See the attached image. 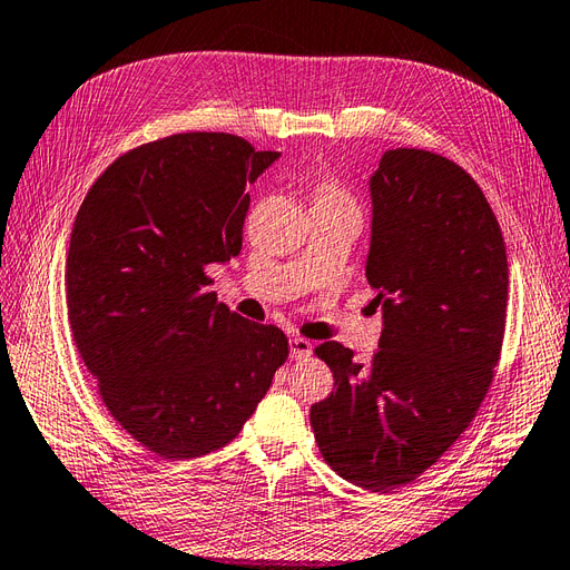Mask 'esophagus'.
<instances>
[{"label": "esophagus", "mask_w": 570, "mask_h": 570, "mask_svg": "<svg viewBox=\"0 0 570 570\" xmlns=\"http://www.w3.org/2000/svg\"><path fill=\"white\" fill-rule=\"evenodd\" d=\"M314 351V345L307 338H289V355L295 360H304L309 357Z\"/></svg>", "instance_id": "obj_1"}]
</instances>
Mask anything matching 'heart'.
<instances>
[{
    "mask_svg": "<svg viewBox=\"0 0 570 570\" xmlns=\"http://www.w3.org/2000/svg\"><path fill=\"white\" fill-rule=\"evenodd\" d=\"M316 198H345V196H343V193H341L336 186L326 184V186H322V190H318Z\"/></svg>",
    "mask_w": 570,
    "mask_h": 570,
    "instance_id": "b5f03b06",
    "label": "heart"
}]
</instances>
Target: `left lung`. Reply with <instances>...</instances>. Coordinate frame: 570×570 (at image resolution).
Wrapping results in <instances>:
<instances>
[{
    "label": "left lung",
    "instance_id": "8db88e82",
    "mask_svg": "<svg viewBox=\"0 0 570 570\" xmlns=\"http://www.w3.org/2000/svg\"><path fill=\"white\" fill-rule=\"evenodd\" d=\"M370 198L365 275L382 304L380 351L360 365L338 341L316 345L336 382L309 421L336 474L390 493L448 452L489 392L508 256L476 180L433 151H384Z\"/></svg>",
    "mask_w": 570,
    "mask_h": 570
}]
</instances>
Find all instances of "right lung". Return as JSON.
<instances>
[{
    "label": "right lung",
    "mask_w": 570,
    "mask_h": 570,
    "mask_svg": "<svg viewBox=\"0 0 570 570\" xmlns=\"http://www.w3.org/2000/svg\"><path fill=\"white\" fill-rule=\"evenodd\" d=\"M281 157L180 132L99 176L67 252V314L110 415L166 460L225 448L287 360L285 333L229 312L205 266L242 252L246 186Z\"/></svg>",
    "instance_id": "1"
}]
</instances>
